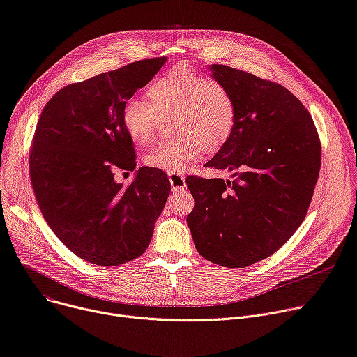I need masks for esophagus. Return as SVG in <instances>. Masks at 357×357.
<instances>
[{"mask_svg": "<svg viewBox=\"0 0 357 357\" xmlns=\"http://www.w3.org/2000/svg\"><path fill=\"white\" fill-rule=\"evenodd\" d=\"M168 178H169L171 188H172L174 192H179V190L185 189L186 182H185V176H183V175L176 174V172H169V174H168Z\"/></svg>", "mask_w": 357, "mask_h": 357, "instance_id": "34e87169", "label": "esophagus"}]
</instances>
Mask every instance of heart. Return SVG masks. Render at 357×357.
<instances>
[{
    "label": "heart",
    "mask_w": 357,
    "mask_h": 357,
    "mask_svg": "<svg viewBox=\"0 0 357 357\" xmlns=\"http://www.w3.org/2000/svg\"><path fill=\"white\" fill-rule=\"evenodd\" d=\"M148 101L128 100L122 107V123L135 144L145 146L158 131L162 118L172 119L175 138L151 149L144 162L151 168L182 172L201 158L204 149H219L234 131L236 104L223 84L178 63L151 82Z\"/></svg>",
    "instance_id": "b5f03b06"
}]
</instances>
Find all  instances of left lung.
<instances>
[{
  "label": "left lung",
  "mask_w": 357,
  "mask_h": 357,
  "mask_svg": "<svg viewBox=\"0 0 357 357\" xmlns=\"http://www.w3.org/2000/svg\"><path fill=\"white\" fill-rule=\"evenodd\" d=\"M211 70L232 93L236 121L205 167L235 171V179L188 176L195 206L186 222L202 257L241 269L273 255L303 222L321 145L309 111L289 89L220 63Z\"/></svg>",
  "instance_id": "1"
}]
</instances>
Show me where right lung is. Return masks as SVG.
Returning <instances> with one entry per match:
<instances>
[{"label": "right lung", "mask_w": 357, "mask_h": 357, "mask_svg": "<svg viewBox=\"0 0 357 357\" xmlns=\"http://www.w3.org/2000/svg\"><path fill=\"white\" fill-rule=\"evenodd\" d=\"M167 56L137 61L59 89L44 107L29 149V178L51 231L73 253L118 266L148 248L169 197L167 174L142 167L128 186L116 171L137 167L122 107Z\"/></svg>", "instance_id": "obj_1"}]
</instances>
